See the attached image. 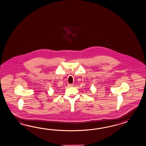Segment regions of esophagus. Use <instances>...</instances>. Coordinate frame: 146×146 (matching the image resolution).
Masks as SVG:
<instances>
[{
  "label": "esophagus",
  "instance_id": "obj_1",
  "mask_svg": "<svg viewBox=\"0 0 146 146\" xmlns=\"http://www.w3.org/2000/svg\"><path fill=\"white\" fill-rule=\"evenodd\" d=\"M68 87H73V86H74L73 84H68Z\"/></svg>",
  "mask_w": 146,
  "mask_h": 146
}]
</instances>
